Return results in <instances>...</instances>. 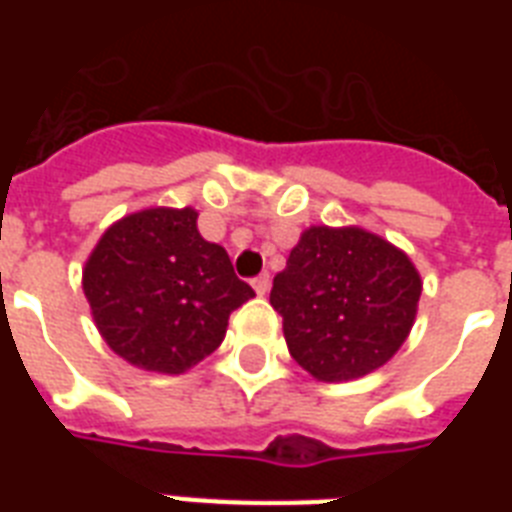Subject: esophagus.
<instances>
[{
  "mask_svg": "<svg viewBox=\"0 0 512 512\" xmlns=\"http://www.w3.org/2000/svg\"><path fill=\"white\" fill-rule=\"evenodd\" d=\"M252 287H255V292L260 297L268 295V289H271V276H268V273H260L257 279H252Z\"/></svg>",
  "mask_w": 512,
  "mask_h": 512,
  "instance_id": "obj_1",
  "label": "esophagus"
}]
</instances>
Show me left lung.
I'll return each instance as SVG.
<instances>
[{
	"mask_svg": "<svg viewBox=\"0 0 512 512\" xmlns=\"http://www.w3.org/2000/svg\"><path fill=\"white\" fill-rule=\"evenodd\" d=\"M422 279L377 233L311 225L276 273L271 305L297 364L321 382L380 369L412 332Z\"/></svg>",
	"mask_w": 512,
	"mask_h": 512,
	"instance_id": "8db88e82",
	"label": "left lung"
}]
</instances>
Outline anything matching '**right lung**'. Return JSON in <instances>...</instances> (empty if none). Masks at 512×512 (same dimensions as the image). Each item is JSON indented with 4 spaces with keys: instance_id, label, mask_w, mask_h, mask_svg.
<instances>
[{
    "instance_id": "add662e5",
    "label": "right lung",
    "mask_w": 512,
    "mask_h": 512,
    "mask_svg": "<svg viewBox=\"0 0 512 512\" xmlns=\"http://www.w3.org/2000/svg\"><path fill=\"white\" fill-rule=\"evenodd\" d=\"M199 212L151 207L116 220L87 257L82 289L95 327L132 366L183 374L223 342L249 297L220 244L201 239Z\"/></svg>"
}]
</instances>
